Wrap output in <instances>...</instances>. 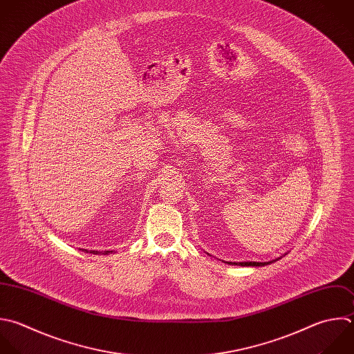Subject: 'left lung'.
Returning <instances> with one entry per match:
<instances>
[{
  "label": "left lung",
  "mask_w": 354,
  "mask_h": 354,
  "mask_svg": "<svg viewBox=\"0 0 354 354\" xmlns=\"http://www.w3.org/2000/svg\"><path fill=\"white\" fill-rule=\"evenodd\" d=\"M209 254V253H207ZM286 254V253H285ZM283 254V256H285ZM279 259H282V256H279V257H275V259H272V260H270V261H225V263H228V264H241V266H250V267H263V266H267V264H271V263H274V261H277V260H279Z\"/></svg>",
  "instance_id": "1"
}]
</instances>
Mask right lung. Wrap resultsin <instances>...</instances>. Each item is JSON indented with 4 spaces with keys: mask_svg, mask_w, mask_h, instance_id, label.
Masks as SVG:
<instances>
[{
    "mask_svg": "<svg viewBox=\"0 0 354 354\" xmlns=\"http://www.w3.org/2000/svg\"><path fill=\"white\" fill-rule=\"evenodd\" d=\"M80 250H84L86 253H93V254H109V253L113 252V250H104V252H100V250H87V249H80Z\"/></svg>",
    "mask_w": 354,
    "mask_h": 354,
    "instance_id": "obj_1",
    "label": "right lung"
}]
</instances>
